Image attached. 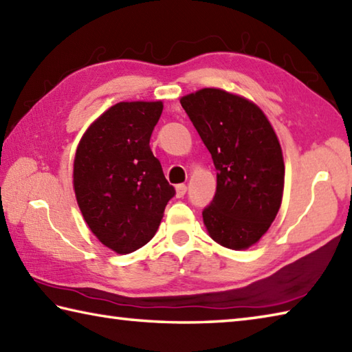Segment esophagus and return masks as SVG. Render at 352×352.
<instances>
[{"instance_id":"1","label":"esophagus","mask_w":352,"mask_h":352,"mask_svg":"<svg viewBox=\"0 0 352 352\" xmlns=\"http://www.w3.org/2000/svg\"><path fill=\"white\" fill-rule=\"evenodd\" d=\"M185 193H187V185L184 184L176 185V197H184Z\"/></svg>"}]
</instances>
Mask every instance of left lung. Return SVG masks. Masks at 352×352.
Returning a JSON list of instances; mask_svg holds the SVG:
<instances>
[{
    "instance_id": "left-lung-1",
    "label": "left lung",
    "mask_w": 352,
    "mask_h": 352,
    "mask_svg": "<svg viewBox=\"0 0 352 352\" xmlns=\"http://www.w3.org/2000/svg\"><path fill=\"white\" fill-rule=\"evenodd\" d=\"M217 170L213 202L202 211L208 236L242 251L261 241L283 197L282 147L267 115L250 99L205 87L181 98Z\"/></svg>"
}]
</instances>
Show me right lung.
Listing matches in <instances>:
<instances>
[{
    "mask_svg": "<svg viewBox=\"0 0 352 352\" xmlns=\"http://www.w3.org/2000/svg\"><path fill=\"white\" fill-rule=\"evenodd\" d=\"M162 101L111 105L84 131L73 161V190L91 233L118 254L150 242L175 188L150 148Z\"/></svg>",
    "mask_w": 352,
    "mask_h": 352,
    "instance_id": "right-lung-1",
    "label": "right lung"
}]
</instances>
